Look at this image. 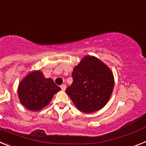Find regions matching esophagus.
<instances>
[{
  "instance_id": "34e87169",
  "label": "esophagus",
  "mask_w": 146,
  "mask_h": 146,
  "mask_svg": "<svg viewBox=\"0 0 146 146\" xmlns=\"http://www.w3.org/2000/svg\"><path fill=\"white\" fill-rule=\"evenodd\" d=\"M60 87H61V89H62V90L64 91L66 89V85L65 84H62V85L60 86Z\"/></svg>"
}]
</instances>
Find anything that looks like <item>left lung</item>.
<instances>
[{
  "instance_id": "obj_1",
  "label": "left lung",
  "mask_w": 146,
  "mask_h": 146,
  "mask_svg": "<svg viewBox=\"0 0 146 146\" xmlns=\"http://www.w3.org/2000/svg\"><path fill=\"white\" fill-rule=\"evenodd\" d=\"M72 77L73 83L65 92L78 110L91 113L108 102L113 90V74L99 59L85 56L74 68Z\"/></svg>"
}]
</instances>
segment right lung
Here are the masks:
<instances>
[{"label": "right lung", "mask_w": 146, "mask_h": 146, "mask_svg": "<svg viewBox=\"0 0 146 146\" xmlns=\"http://www.w3.org/2000/svg\"><path fill=\"white\" fill-rule=\"evenodd\" d=\"M60 90L51 78H45L40 71H34L20 82L18 95L21 104L28 110L38 111L48 104Z\"/></svg>", "instance_id": "right-lung-1"}]
</instances>
